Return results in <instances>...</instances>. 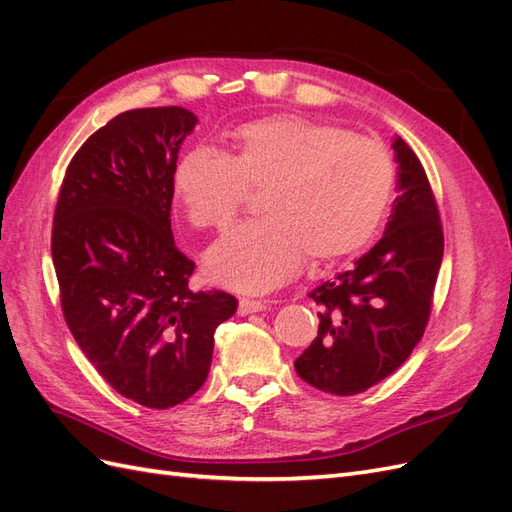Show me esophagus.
<instances>
[{"mask_svg":"<svg viewBox=\"0 0 512 512\" xmlns=\"http://www.w3.org/2000/svg\"><path fill=\"white\" fill-rule=\"evenodd\" d=\"M267 309V301H254V299H241L239 301V314L247 316V314H256Z\"/></svg>","mask_w":512,"mask_h":512,"instance_id":"34e87169","label":"esophagus"}]
</instances>
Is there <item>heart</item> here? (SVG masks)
<instances>
[{"mask_svg": "<svg viewBox=\"0 0 512 512\" xmlns=\"http://www.w3.org/2000/svg\"><path fill=\"white\" fill-rule=\"evenodd\" d=\"M395 179L391 153L378 141L280 115L243 126L235 158L213 147L185 153L175 188L194 226L222 228L241 209L247 185H269L265 220L228 230L205 258L215 284L267 292L307 256L329 262L359 252L389 211Z\"/></svg>", "mask_w": 512, "mask_h": 512, "instance_id": "heart-1", "label": "heart"}]
</instances>
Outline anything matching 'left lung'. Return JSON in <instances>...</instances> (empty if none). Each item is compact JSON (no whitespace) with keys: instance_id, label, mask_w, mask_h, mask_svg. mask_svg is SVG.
Wrapping results in <instances>:
<instances>
[{"instance_id":"obj_1","label":"left lung","mask_w":512,"mask_h":512,"mask_svg":"<svg viewBox=\"0 0 512 512\" xmlns=\"http://www.w3.org/2000/svg\"><path fill=\"white\" fill-rule=\"evenodd\" d=\"M397 192L382 239L350 271L324 282L318 337L294 361L297 374L331 395H356L389 378L425 333L444 256L442 224L425 168L393 138Z\"/></svg>"}]
</instances>
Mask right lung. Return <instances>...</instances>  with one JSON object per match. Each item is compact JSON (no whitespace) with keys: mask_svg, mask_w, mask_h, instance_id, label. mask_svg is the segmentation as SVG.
Listing matches in <instances>:
<instances>
[{"mask_svg":"<svg viewBox=\"0 0 512 512\" xmlns=\"http://www.w3.org/2000/svg\"><path fill=\"white\" fill-rule=\"evenodd\" d=\"M196 123L181 106L117 115L76 151L53 218L70 333L119 395L156 410L203 386L213 333L237 312L232 294L188 286L194 262L170 230L177 156Z\"/></svg>","mask_w":512,"mask_h":512,"instance_id":"obj_1","label":"right lung"}]
</instances>
